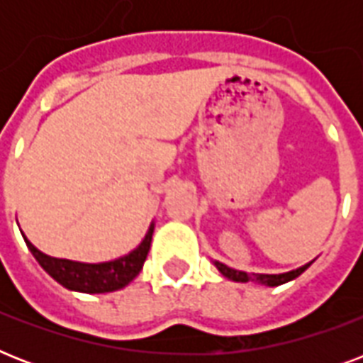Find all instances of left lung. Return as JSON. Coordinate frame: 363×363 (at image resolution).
<instances>
[{
	"mask_svg": "<svg viewBox=\"0 0 363 363\" xmlns=\"http://www.w3.org/2000/svg\"><path fill=\"white\" fill-rule=\"evenodd\" d=\"M315 259H311L309 264L301 265L298 269H292V271H286V273H247V271H239V269H233V267H228L226 264H222L218 259H213V264L216 265V269L220 271L222 275L230 279V281H235V282H258V284H264V286H279V284H284L288 281H294L296 277H299L303 273L311 264H313Z\"/></svg>",
	"mask_w": 363,
	"mask_h": 363,
	"instance_id": "left-lung-1",
	"label": "left lung"
}]
</instances>
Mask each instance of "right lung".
Wrapping results in <instances>:
<instances>
[{
    "instance_id": "right-lung-1",
    "label": "right lung",
    "mask_w": 363,
    "mask_h": 363,
    "mask_svg": "<svg viewBox=\"0 0 363 363\" xmlns=\"http://www.w3.org/2000/svg\"><path fill=\"white\" fill-rule=\"evenodd\" d=\"M152 233L154 220L150 222L145 238L141 239V242L133 250H130L121 258L109 259V262H98V264L54 258V256L41 252L35 245H31V241L26 238L24 232H22V238H24L26 245L30 248V252L33 254V258L39 262V265L62 286L67 288V290H73V292L105 294L128 286L139 275V271L143 269V264L147 259L148 250H150Z\"/></svg>"
}]
</instances>
